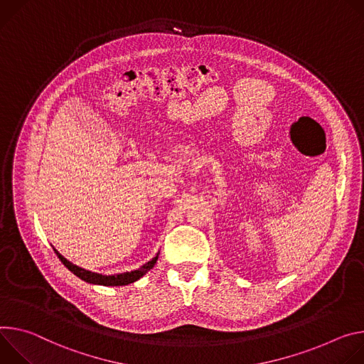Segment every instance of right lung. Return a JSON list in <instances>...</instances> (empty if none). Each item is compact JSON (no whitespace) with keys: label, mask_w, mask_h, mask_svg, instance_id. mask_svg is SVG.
Segmentation results:
<instances>
[{"label":"right lung","mask_w":364,"mask_h":364,"mask_svg":"<svg viewBox=\"0 0 364 364\" xmlns=\"http://www.w3.org/2000/svg\"><path fill=\"white\" fill-rule=\"evenodd\" d=\"M56 256L59 257V260L75 274L77 276L79 279H82L85 282H88V284H92V285H101V287H126V285H130L133 284V282L139 280L140 277H143L157 262L159 259V252L156 253V256L149 260L147 263H144L141 267H139L137 270H132V272H124V273H117V274H101V273H95V272H91V270H87V269H82L73 263H70L68 259H65L55 247H53Z\"/></svg>","instance_id":"right-lung-1"}]
</instances>
